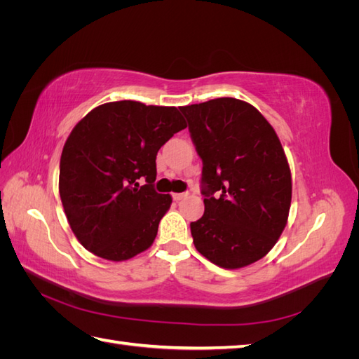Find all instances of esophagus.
<instances>
[{
	"label": "esophagus",
	"instance_id": "1",
	"mask_svg": "<svg viewBox=\"0 0 359 359\" xmlns=\"http://www.w3.org/2000/svg\"><path fill=\"white\" fill-rule=\"evenodd\" d=\"M189 196V193L187 191H184V193H173V201H177V202H180V201H182L184 198H187Z\"/></svg>",
	"mask_w": 359,
	"mask_h": 359
}]
</instances>
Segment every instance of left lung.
<instances>
[{
	"label": "left lung",
	"instance_id": "obj_1",
	"mask_svg": "<svg viewBox=\"0 0 359 359\" xmlns=\"http://www.w3.org/2000/svg\"><path fill=\"white\" fill-rule=\"evenodd\" d=\"M180 111L202 160L205 212L190 223L194 247L222 268L253 264L287 222L292 181L283 147L256 107L232 97Z\"/></svg>",
	"mask_w": 359,
	"mask_h": 359
}]
</instances>
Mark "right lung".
<instances>
[{"label": "right lung", "instance_id": "obj_1", "mask_svg": "<svg viewBox=\"0 0 359 359\" xmlns=\"http://www.w3.org/2000/svg\"><path fill=\"white\" fill-rule=\"evenodd\" d=\"M186 127L177 107L132 100L102 104L76 124L62 148L60 196L86 250L118 262L154 243L172 203L154 189L156 157Z\"/></svg>", "mask_w": 359, "mask_h": 359}]
</instances>
